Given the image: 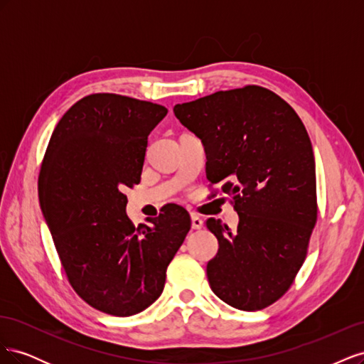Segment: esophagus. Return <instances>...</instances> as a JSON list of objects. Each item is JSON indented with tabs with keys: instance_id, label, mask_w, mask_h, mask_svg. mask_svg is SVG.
<instances>
[{
	"instance_id": "34e87169",
	"label": "esophagus",
	"mask_w": 364,
	"mask_h": 364,
	"mask_svg": "<svg viewBox=\"0 0 364 364\" xmlns=\"http://www.w3.org/2000/svg\"><path fill=\"white\" fill-rule=\"evenodd\" d=\"M203 226V220L199 215H191V228L200 229Z\"/></svg>"
}]
</instances>
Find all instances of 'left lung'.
Masks as SVG:
<instances>
[{"label":"left lung","instance_id":"8db88e82","mask_svg":"<svg viewBox=\"0 0 364 364\" xmlns=\"http://www.w3.org/2000/svg\"><path fill=\"white\" fill-rule=\"evenodd\" d=\"M173 112L202 139L206 178L232 196L240 217L235 230L206 220L218 240L206 266L209 285L230 306L262 310L293 284L317 220L310 136L287 102L255 85L176 105Z\"/></svg>","mask_w":364,"mask_h":364}]
</instances>
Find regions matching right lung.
Masks as SVG:
<instances>
[{"label": "right lung", "mask_w": 364, "mask_h": 364, "mask_svg": "<svg viewBox=\"0 0 364 364\" xmlns=\"http://www.w3.org/2000/svg\"><path fill=\"white\" fill-rule=\"evenodd\" d=\"M161 105L91 94L73 105L50 138L39 203L65 273L85 302L134 316L161 296L165 272L191 228L171 205L149 225L126 214V188L139 183L147 138L167 115Z\"/></svg>", "instance_id": "add662e5"}]
</instances>
